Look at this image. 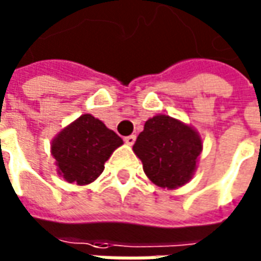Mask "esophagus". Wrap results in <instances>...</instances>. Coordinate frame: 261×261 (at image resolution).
I'll use <instances>...</instances> for the list:
<instances>
[{"label": "esophagus", "instance_id": "1", "mask_svg": "<svg viewBox=\"0 0 261 261\" xmlns=\"http://www.w3.org/2000/svg\"><path fill=\"white\" fill-rule=\"evenodd\" d=\"M124 141H125V144L127 145H133L134 143H136V136H134V134H131V136H128V137L124 138Z\"/></svg>", "mask_w": 261, "mask_h": 261}]
</instances>
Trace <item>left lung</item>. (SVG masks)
<instances>
[{
    "mask_svg": "<svg viewBox=\"0 0 261 261\" xmlns=\"http://www.w3.org/2000/svg\"><path fill=\"white\" fill-rule=\"evenodd\" d=\"M201 150L203 141L198 131L166 114L148 118L133 145L148 180L167 190H175L190 181Z\"/></svg>",
    "mask_w": 261,
    "mask_h": 261,
    "instance_id": "8db88e82",
    "label": "left lung"
}]
</instances>
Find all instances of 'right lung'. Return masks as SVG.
Here are the masks:
<instances>
[{
    "mask_svg": "<svg viewBox=\"0 0 261 261\" xmlns=\"http://www.w3.org/2000/svg\"><path fill=\"white\" fill-rule=\"evenodd\" d=\"M123 140L101 120L83 114L64 127L51 141L57 173L67 182L86 186L104 170L106 161Z\"/></svg>",
    "mask_w": 261,
    "mask_h": 261,
    "instance_id": "add662e5",
    "label": "right lung"
}]
</instances>
